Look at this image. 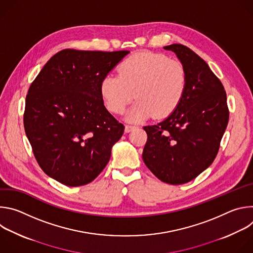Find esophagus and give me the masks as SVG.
<instances>
[{"instance_id": "1", "label": "esophagus", "mask_w": 253, "mask_h": 253, "mask_svg": "<svg viewBox=\"0 0 253 253\" xmlns=\"http://www.w3.org/2000/svg\"><path fill=\"white\" fill-rule=\"evenodd\" d=\"M137 127L136 126H132V125H126L125 126V132L126 133H129V132H131V131H133L134 129H136Z\"/></svg>"}]
</instances>
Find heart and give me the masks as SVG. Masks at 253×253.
Returning <instances> with one entry per match:
<instances>
[{
  "instance_id": "1",
  "label": "heart",
  "mask_w": 253,
  "mask_h": 253,
  "mask_svg": "<svg viewBox=\"0 0 253 253\" xmlns=\"http://www.w3.org/2000/svg\"><path fill=\"white\" fill-rule=\"evenodd\" d=\"M119 76L108 75L100 85L103 102L108 110L121 114L135 99L126 115L129 122H140L153 115H170L181 101L187 75L179 61L152 52H139L127 58L118 69Z\"/></svg>"
}]
</instances>
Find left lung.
I'll return each instance as SVG.
<instances>
[{"label":"left lung","mask_w":253,"mask_h":253,"mask_svg":"<svg viewBox=\"0 0 253 253\" xmlns=\"http://www.w3.org/2000/svg\"><path fill=\"white\" fill-rule=\"evenodd\" d=\"M183 65L184 95L176 109L156 125L144 126L147 142L143 161L161 181L187 183L207 169L217 155L227 127L226 93L207 63L181 44L165 46Z\"/></svg>","instance_id":"1"}]
</instances>
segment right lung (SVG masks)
Returning <instances> with one entry per match:
<instances>
[{"mask_svg":"<svg viewBox=\"0 0 253 253\" xmlns=\"http://www.w3.org/2000/svg\"><path fill=\"white\" fill-rule=\"evenodd\" d=\"M129 53L63 50L31 84L26 135L40 167L56 181L88 184L109 162L124 125L106 109L100 85Z\"/></svg>","mask_w":253,"mask_h":253,"instance_id":"obj_1","label":"right lung"}]
</instances>
